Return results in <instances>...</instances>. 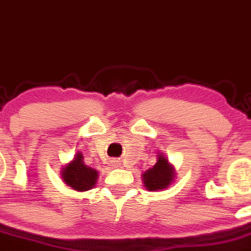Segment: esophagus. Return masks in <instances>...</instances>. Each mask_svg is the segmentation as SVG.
Listing matches in <instances>:
<instances>
[{"label":"esophagus","instance_id":"1","mask_svg":"<svg viewBox=\"0 0 251 251\" xmlns=\"http://www.w3.org/2000/svg\"><path fill=\"white\" fill-rule=\"evenodd\" d=\"M111 163H112V166H114V167H119V166L121 165L120 161H116V160H115V161H111Z\"/></svg>","mask_w":251,"mask_h":251}]
</instances>
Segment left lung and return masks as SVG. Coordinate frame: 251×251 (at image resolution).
<instances>
[{
    "instance_id": "8db88e82",
    "label": "left lung",
    "mask_w": 251,
    "mask_h": 251,
    "mask_svg": "<svg viewBox=\"0 0 251 251\" xmlns=\"http://www.w3.org/2000/svg\"><path fill=\"white\" fill-rule=\"evenodd\" d=\"M175 178V168L170 165L167 158L162 153L158 154L157 162L153 167L145 171L142 181L149 191H161L166 189Z\"/></svg>"
}]
</instances>
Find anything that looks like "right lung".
Segmentation results:
<instances>
[{
  "mask_svg": "<svg viewBox=\"0 0 251 251\" xmlns=\"http://www.w3.org/2000/svg\"><path fill=\"white\" fill-rule=\"evenodd\" d=\"M83 154H75L70 163L62 170V178L65 184L75 191H89L97 183L98 171L84 163Z\"/></svg>",
  "mask_w": 251,
  "mask_h": 251,
  "instance_id": "add662e5",
  "label": "right lung"
}]
</instances>
